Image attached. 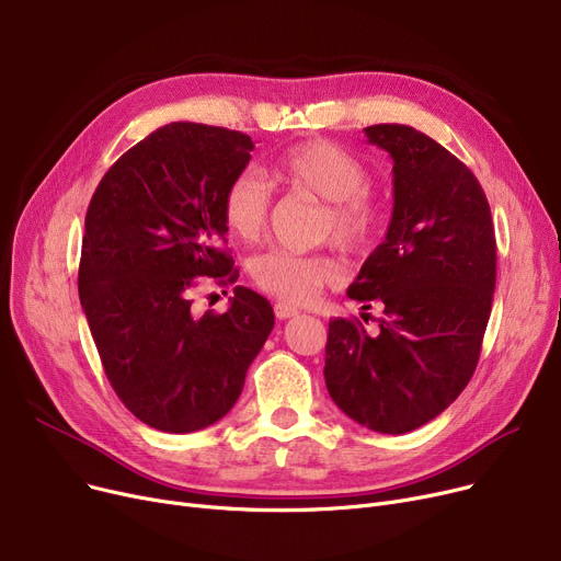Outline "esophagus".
<instances>
[{
	"label": "esophagus",
	"mask_w": 561,
	"mask_h": 561,
	"mask_svg": "<svg viewBox=\"0 0 561 561\" xmlns=\"http://www.w3.org/2000/svg\"><path fill=\"white\" fill-rule=\"evenodd\" d=\"M298 313H300V309H298V307H290L288 302H277V305H275V316H277L279 320H288V318L298 316Z\"/></svg>",
	"instance_id": "1"
}]
</instances>
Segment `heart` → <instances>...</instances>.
<instances>
[{
    "instance_id": "1",
    "label": "heart",
    "mask_w": 561,
    "mask_h": 561,
    "mask_svg": "<svg viewBox=\"0 0 561 561\" xmlns=\"http://www.w3.org/2000/svg\"><path fill=\"white\" fill-rule=\"evenodd\" d=\"M268 176L277 186L328 202L322 233L345 252H364L385 222V202L366 184L364 161L332 140L311 138L288 147L271 163ZM220 211L233 236L256 241L268 225V180L250 168L233 174L222 191ZM250 277L279 300L307 302L339 279V263L328 254L273 250L252 259Z\"/></svg>"
}]
</instances>
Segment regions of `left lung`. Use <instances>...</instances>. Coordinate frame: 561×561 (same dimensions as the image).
I'll return each mask as SVG.
<instances>
[{
    "instance_id": "left-lung-1",
    "label": "left lung",
    "mask_w": 561,
    "mask_h": 561,
    "mask_svg": "<svg viewBox=\"0 0 561 561\" xmlns=\"http://www.w3.org/2000/svg\"><path fill=\"white\" fill-rule=\"evenodd\" d=\"M364 131L393 159V216L347 298L379 307L381 318L375 332L357 318L330 320L325 385L352 421L404 434L448 409L476 373L495 233L476 174L444 145L407 125Z\"/></svg>"
}]
</instances>
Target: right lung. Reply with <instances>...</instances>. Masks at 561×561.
<instances>
[{
	"label": "right lung",
	"instance_id": "right-lung-1",
	"mask_svg": "<svg viewBox=\"0 0 561 561\" xmlns=\"http://www.w3.org/2000/svg\"><path fill=\"white\" fill-rule=\"evenodd\" d=\"M252 150L248 134L170 123L117 159L88 204L79 300L113 391L154 430L220 421L273 332L271 302L245 286L225 313L191 309L199 277L239 279L220 199Z\"/></svg>",
	"mask_w": 561,
	"mask_h": 561
}]
</instances>
